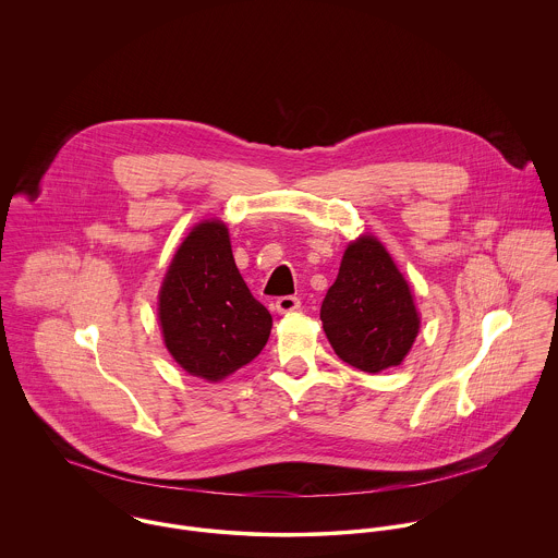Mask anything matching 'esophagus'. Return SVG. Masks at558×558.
<instances>
[{
  "instance_id": "1",
  "label": "esophagus",
  "mask_w": 558,
  "mask_h": 558,
  "mask_svg": "<svg viewBox=\"0 0 558 558\" xmlns=\"http://www.w3.org/2000/svg\"><path fill=\"white\" fill-rule=\"evenodd\" d=\"M275 307H277L279 314H292V312L301 310V299H296V296H279Z\"/></svg>"
}]
</instances>
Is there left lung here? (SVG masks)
Wrapping results in <instances>:
<instances>
[{
	"instance_id": "left-lung-1",
	"label": "left lung",
	"mask_w": 558,
	"mask_h": 558,
	"mask_svg": "<svg viewBox=\"0 0 558 558\" xmlns=\"http://www.w3.org/2000/svg\"><path fill=\"white\" fill-rule=\"evenodd\" d=\"M319 319L335 354L367 374L399 365L421 324L403 275L374 236L348 244Z\"/></svg>"
}]
</instances>
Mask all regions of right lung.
Returning a JSON list of instances; mask_svg holds the SVG:
<instances>
[{"mask_svg": "<svg viewBox=\"0 0 558 558\" xmlns=\"http://www.w3.org/2000/svg\"><path fill=\"white\" fill-rule=\"evenodd\" d=\"M162 339L191 376L219 383L251 363L272 318L240 277L228 228L204 221L175 251L159 292Z\"/></svg>", "mask_w": 558, "mask_h": 558, "instance_id": "add662e5", "label": "right lung"}]
</instances>
